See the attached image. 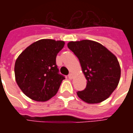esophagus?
Returning a JSON list of instances; mask_svg holds the SVG:
<instances>
[{
    "label": "esophagus",
    "mask_w": 133,
    "mask_h": 133,
    "mask_svg": "<svg viewBox=\"0 0 133 133\" xmlns=\"http://www.w3.org/2000/svg\"><path fill=\"white\" fill-rule=\"evenodd\" d=\"M72 78H73V74L72 73H70L69 75H68V78L71 80V79H72Z\"/></svg>",
    "instance_id": "34e87169"
}]
</instances>
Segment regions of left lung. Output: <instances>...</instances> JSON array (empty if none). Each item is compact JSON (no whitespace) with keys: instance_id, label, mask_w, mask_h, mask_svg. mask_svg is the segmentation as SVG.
I'll use <instances>...</instances> for the list:
<instances>
[{"instance_id":"obj_1","label":"left lung","mask_w":133,"mask_h":133,"mask_svg":"<svg viewBox=\"0 0 133 133\" xmlns=\"http://www.w3.org/2000/svg\"><path fill=\"white\" fill-rule=\"evenodd\" d=\"M68 47L80 61L87 80L86 88L77 92L88 103L106 100L117 88L120 67L117 58L103 45L95 41H71Z\"/></svg>"}]
</instances>
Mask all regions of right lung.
<instances>
[{
    "instance_id": "1",
    "label": "right lung",
    "mask_w": 133,
    "mask_h": 133,
    "mask_svg": "<svg viewBox=\"0 0 133 133\" xmlns=\"http://www.w3.org/2000/svg\"><path fill=\"white\" fill-rule=\"evenodd\" d=\"M64 45L63 41L42 39L31 44L17 58L16 83L28 98L44 102L57 93L65 76L59 73L56 56Z\"/></svg>"
}]
</instances>
